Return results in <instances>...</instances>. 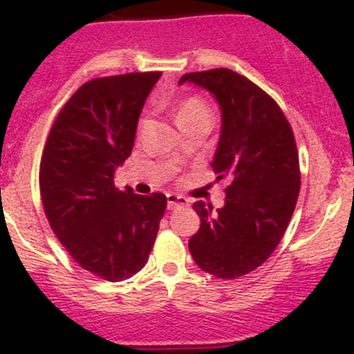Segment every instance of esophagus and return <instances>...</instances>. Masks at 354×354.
<instances>
[{
    "label": "esophagus",
    "mask_w": 354,
    "mask_h": 354,
    "mask_svg": "<svg viewBox=\"0 0 354 354\" xmlns=\"http://www.w3.org/2000/svg\"><path fill=\"white\" fill-rule=\"evenodd\" d=\"M188 202H190V200L183 197V195H176V194L167 195V209L169 210L178 209V207H187Z\"/></svg>",
    "instance_id": "1"
}]
</instances>
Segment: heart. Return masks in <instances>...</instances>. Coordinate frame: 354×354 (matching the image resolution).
<instances>
[{"instance_id": "1", "label": "heart", "mask_w": 354, "mask_h": 354, "mask_svg": "<svg viewBox=\"0 0 354 354\" xmlns=\"http://www.w3.org/2000/svg\"><path fill=\"white\" fill-rule=\"evenodd\" d=\"M209 116L210 118V111L207 108V104L203 102V99H200L198 95H190V97L185 99L183 102L180 104L176 113V120L180 123V127L187 121L197 120V118H203ZM144 127V121L140 123V128Z\"/></svg>"}]
</instances>
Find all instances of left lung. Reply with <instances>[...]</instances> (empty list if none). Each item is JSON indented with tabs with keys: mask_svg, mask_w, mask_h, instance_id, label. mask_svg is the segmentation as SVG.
<instances>
[{
	"mask_svg": "<svg viewBox=\"0 0 354 354\" xmlns=\"http://www.w3.org/2000/svg\"><path fill=\"white\" fill-rule=\"evenodd\" d=\"M212 92L223 113L212 160L227 180L226 203H194L200 230L188 241L197 266L221 279H238L262 266L284 236L299 195V159L283 109L252 80L227 68L185 73Z\"/></svg>",
	"mask_w": 354,
	"mask_h": 354,
	"instance_id": "obj_1",
	"label": "left lung"
}]
</instances>
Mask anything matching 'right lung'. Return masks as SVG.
<instances>
[{"label":"right lung","mask_w":354,"mask_h":354,"mask_svg":"<svg viewBox=\"0 0 354 354\" xmlns=\"http://www.w3.org/2000/svg\"><path fill=\"white\" fill-rule=\"evenodd\" d=\"M159 77L144 71L85 82L58 113L42 151L39 188L53 233L82 269L111 283L144 269L166 212V195L114 187V169L131 154Z\"/></svg>","instance_id":"add662e5"}]
</instances>
